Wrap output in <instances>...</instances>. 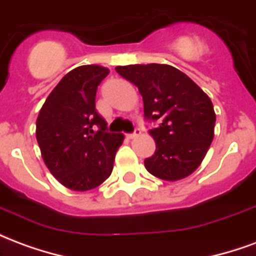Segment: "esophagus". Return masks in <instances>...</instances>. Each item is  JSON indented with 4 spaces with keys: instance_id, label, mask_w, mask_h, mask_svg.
Instances as JSON below:
<instances>
[{
    "instance_id": "esophagus-1",
    "label": "esophagus",
    "mask_w": 256,
    "mask_h": 256,
    "mask_svg": "<svg viewBox=\"0 0 256 256\" xmlns=\"http://www.w3.org/2000/svg\"><path fill=\"white\" fill-rule=\"evenodd\" d=\"M140 134H141V130H140V128H136V132H134V133L126 134V137H128V140H133V138H137Z\"/></svg>"
}]
</instances>
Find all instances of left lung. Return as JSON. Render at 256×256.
I'll return each instance as SVG.
<instances>
[{"mask_svg": "<svg viewBox=\"0 0 256 256\" xmlns=\"http://www.w3.org/2000/svg\"><path fill=\"white\" fill-rule=\"evenodd\" d=\"M116 72L138 88L155 154L145 168L164 181H178L198 168L214 138L215 112L210 97L186 74L168 64L118 66Z\"/></svg>", "mask_w": 256, "mask_h": 256, "instance_id": "obj_1", "label": "left lung"}]
</instances>
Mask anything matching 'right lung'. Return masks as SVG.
Segmentation results:
<instances>
[{
	"mask_svg": "<svg viewBox=\"0 0 256 256\" xmlns=\"http://www.w3.org/2000/svg\"><path fill=\"white\" fill-rule=\"evenodd\" d=\"M108 74V68L97 64L74 68L48 96L36 118L42 159L71 190L84 192L104 182L124 138L106 132V119L96 111L97 86Z\"/></svg>",
	"mask_w": 256,
	"mask_h": 256,
	"instance_id": "1",
	"label": "right lung"
}]
</instances>
